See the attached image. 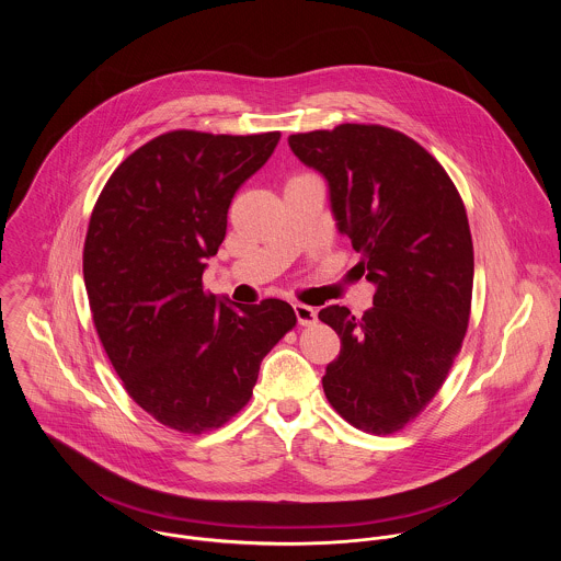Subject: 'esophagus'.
Returning a JSON list of instances; mask_svg holds the SVG:
<instances>
[{"label": "esophagus", "instance_id": "34e87169", "mask_svg": "<svg viewBox=\"0 0 561 561\" xmlns=\"http://www.w3.org/2000/svg\"><path fill=\"white\" fill-rule=\"evenodd\" d=\"M294 313H296L300 325H311V323L318 321V311L307 307V305H294Z\"/></svg>", "mask_w": 561, "mask_h": 561}]
</instances>
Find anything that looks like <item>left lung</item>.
<instances>
[{
  "mask_svg": "<svg viewBox=\"0 0 561 561\" xmlns=\"http://www.w3.org/2000/svg\"><path fill=\"white\" fill-rule=\"evenodd\" d=\"M289 147L325 176L339 231L376 285L360 320L339 305L320 311L341 339L323 393L350 425L396 434L440 391L469 328L473 240L462 196L419 142L385 125L294 134Z\"/></svg>",
  "mask_w": 561,
  "mask_h": 561,
  "instance_id": "obj_1",
  "label": "left lung"
}]
</instances>
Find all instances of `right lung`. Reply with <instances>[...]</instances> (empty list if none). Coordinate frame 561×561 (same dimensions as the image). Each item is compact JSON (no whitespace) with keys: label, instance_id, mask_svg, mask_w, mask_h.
<instances>
[{"label":"right lung","instance_id":"add662e5","mask_svg":"<svg viewBox=\"0 0 561 561\" xmlns=\"http://www.w3.org/2000/svg\"><path fill=\"white\" fill-rule=\"evenodd\" d=\"M278 140L161 134L121 161L88 222L83 283L103 350L129 398L181 434L231 421L298 321L283 300L233 309L203 289L236 192Z\"/></svg>","mask_w":561,"mask_h":561}]
</instances>
